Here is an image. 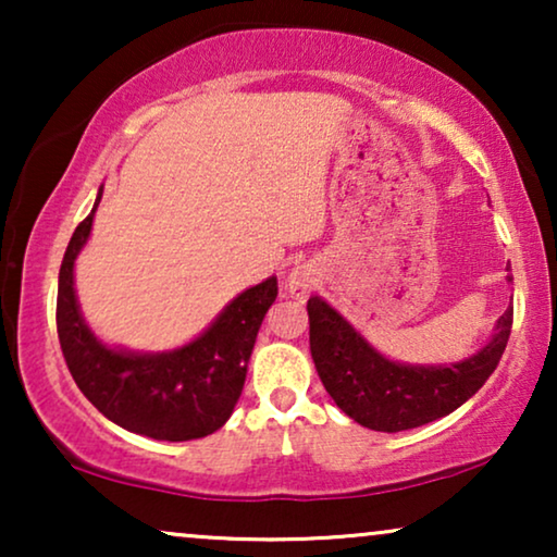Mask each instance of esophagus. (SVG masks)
<instances>
[{"label": "esophagus", "instance_id": "1", "mask_svg": "<svg viewBox=\"0 0 557 557\" xmlns=\"http://www.w3.org/2000/svg\"><path fill=\"white\" fill-rule=\"evenodd\" d=\"M317 286V278L311 269L307 265H296V269L288 273V292L296 294V296H307L311 288Z\"/></svg>", "mask_w": 557, "mask_h": 557}]
</instances>
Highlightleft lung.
<instances>
[{
    "mask_svg": "<svg viewBox=\"0 0 557 557\" xmlns=\"http://www.w3.org/2000/svg\"><path fill=\"white\" fill-rule=\"evenodd\" d=\"M512 281V276H507ZM309 347L326 393L364 429L398 433L454 413L497 370L512 330V307L492 339L454 364H400L372 349L345 317L311 296Z\"/></svg>",
    "mask_w": 557,
    "mask_h": 557,
    "instance_id": "obj_1",
    "label": "left lung"
}]
</instances>
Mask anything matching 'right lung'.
<instances>
[{"label":"right lung","instance_id":"right-lung-1","mask_svg":"<svg viewBox=\"0 0 557 557\" xmlns=\"http://www.w3.org/2000/svg\"><path fill=\"white\" fill-rule=\"evenodd\" d=\"M75 227L58 278V339L81 393L121 429L157 441L210 436L231 418L240 398L250 352L265 311L276 301V276L246 288L189 345L139 355L106 347L83 322L73 288V265L86 246L94 212Z\"/></svg>","mask_w":557,"mask_h":557}]
</instances>
